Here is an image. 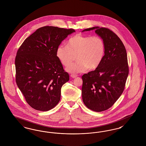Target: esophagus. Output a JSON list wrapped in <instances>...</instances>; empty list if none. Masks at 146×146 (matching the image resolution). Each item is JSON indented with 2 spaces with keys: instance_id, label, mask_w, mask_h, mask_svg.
<instances>
[{
  "instance_id": "esophagus-1",
  "label": "esophagus",
  "mask_w": 146,
  "mask_h": 146,
  "mask_svg": "<svg viewBox=\"0 0 146 146\" xmlns=\"http://www.w3.org/2000/svg\"><path fill=\"white\" fill-rule=\"evenodd\" d=\"M77 76H78L76 75V74H71V75H70V76H71L72 78H76Z\"/></svg>"
}]
</instances>
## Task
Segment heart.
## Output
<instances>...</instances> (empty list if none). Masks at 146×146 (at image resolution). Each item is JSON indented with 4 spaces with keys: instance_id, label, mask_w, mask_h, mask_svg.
I'll list each match as a JSON object with an SVG mask.
<instances>
[{
    "instance_id": "obj_1",
    "label": "heart",
    "mask_w": 146,
    "mask_h": 146,
    "mask_svg": "<svg viewBox=\"0 0 146 146\" xmlns=\"http://www.w3.org/2000/svg\"><path fill=\"white\" fill-rule=\"evenodd\" d=\"M106 51L104 40L100 36L76 35L67 40L66 46L59 45L56 55L64 66H68L76 57L77 62L66 70L72 73L96 69L104 60Z\"/></svg>"
}]
</instances>
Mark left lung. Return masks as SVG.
I'll use <instances>...</instances> for the list:
<instances>
[{
    "mask_svg": "<svg viewBox=\"0 0 146 146\" xmlns=\"http://www.w3.org/2000/svg\"><path fill=\"white\" fill-rule=\"evenodd\" d=\"M104 40L106 51L104 60L94 70L82 76L84 104L91 110L104 111L114 104L125 89L129 66L125 46L115 33L104 27H94Z\"/></svg>",
    "mask_w": 146,
    "mask_h": 146,
    "instance_id": "8db88e82",
    "label": "left lung"
}]
</instances>
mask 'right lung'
Masks as SVG:
<instances>
[{"mask_svg": "<svg viewBox=\"0 0 146 146\" xmlns=\"http://www.w3.org/2000/svg\"><path fill=\"white\" fill-rule=\"evenodd\" d=\"M73 29L54 26L38 28L23 42L15 58L16 82L32 108L48 111L61 98L68 73L56 55L57 48Z\"/></svg>", "mask_w": 146, "mask_h": 146, "instance_id": "add662e5", "label": "right lung"}]
</instances>
